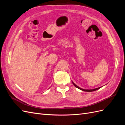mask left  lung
Instances as JSON below:
<instances>
[{"label": "left lung", "mask_w": 125, "mask_h": 125, "mask_svg": "<svg viewBox=\"0 0 125 125\" xmlns=\"http://www.w3.org/2000/svg\"><path fill=\"white\" fill-rule=\"evenodd\" d=\"M72 82H73V84L76 87V88H77L78 89H80V90H82V91H85V92H92V91H96V90H98V89H100L101 88H102V86L101 87H99V88H95V89H90V90H88V89H82V88H80V87H79L78 86H77L76 84H75L74 83H73V81H72Z\"/></svg>", "instance_id": "1"}]
</instances>
